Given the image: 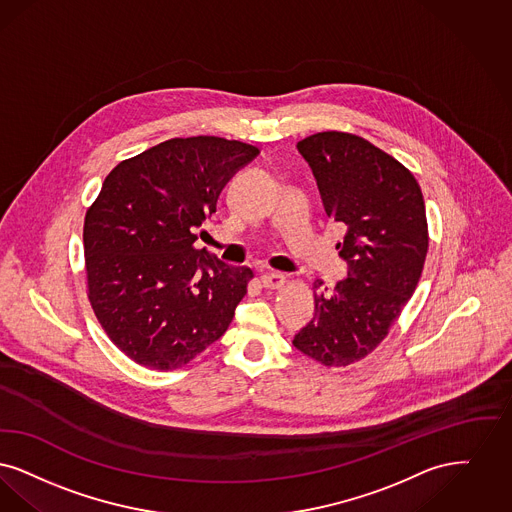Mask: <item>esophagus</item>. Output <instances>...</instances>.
I'll return each instance as SVG.
<instances>
[{
    "label": "esophagus",
    "instance_id": "1",
    "mask_svg": "<svg viewBox=\"0 0 512 512\" xmlns=\"http://www.w3.org/2000/svg\"><path fill=\"white\" fill-rule=\"evenodd\" d=\"M260 281H262L264 289H281V287H285V283H287L285 275H283V273H277V271H267V273H264V275L260 277Z\"/></svg>",
    "mask_w": 512,
    "mask_h": 512
}]
</instances>
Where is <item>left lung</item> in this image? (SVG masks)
<instances>
[{"instance_id":"obj_1","label":"left lung","mask_w":512,"mask_h":512,"mask_svg":"<svg viewBox=\"0 0 512 512\" xmlns=\"http://www.w3.org/2000/svg\"><path fill=\"white\" fill-rule=\"evenodd\" d=\"M325 212L346 225L348 277L313 283L315 315L292 344L325 367H348L386 338L419 285L428 252L423 193L394 156L359 135L319 132L298 141Z\"/></svg>"}]
</instances>
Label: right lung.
I'll list each match as a JSON object with an SVG mask.
<instances>
[{"mask_svg": "<svg viewBox=\"0 0 512 512\" xmlns=\"http://www.w3.org/2000/svg\"><path fill=\"white\" fill-rule=\"evenodd\" d=\"M258 153L216 135L174 137L103 181L84 220L89 304L135 363L179 369L227 331L254 273L195 248V233Z\"/></svg>", "mask_w": 512, "mask_h": 512, "instance_id": "1", "label": "right lung"}]
</instances>
